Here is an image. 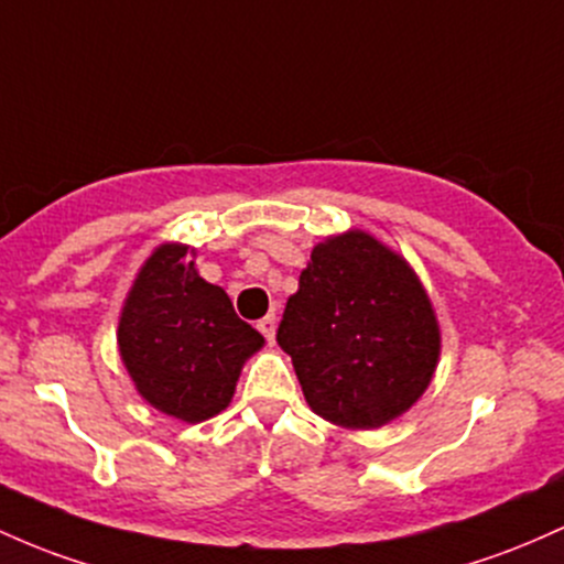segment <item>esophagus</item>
Returning a JSON list of instances; mask_svg holds the SVG:
<instances>
[{
  "mask_svg": "<svg viewBox=\"0 0 564 564\" xmlns=\"http://www.w3.org/2000/svg\"><path fill=\"white\" fill-rule=\"evenodd\" d=\"M258 330L263 333V338L269 340V344H274V333H276V319H274V314L263 316V319L258 322Z\"/></svg>",
  "mask_w": 564,
  "mask_h": 564,
  "instance_id": "34e87169",
  "label": "esophagus"
}]
</instances>
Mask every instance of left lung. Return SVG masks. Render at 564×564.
Segmentation results:
<instances>
[{
  "mask_svg": "<svg viewBox=\"0 0 564 564\" xmlns=\"http://www.w3.org/2000/svg\"><path fill=\"white\" fill-rule=\"evenodd\" d=\"M276 344L293 359L308 408L344 429L400 419L440 362V325L421 280L359 229L312 250Z\"/></svg>",
  "mask_w": 564,
  "mask_h": 564,
  "instance_id": "8db88e82",
  "label": "left lung"
}]
</instances>
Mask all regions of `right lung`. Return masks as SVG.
Listing matches in <instances>:
<instances>
[{
  "mask_svg": "<svg viewBox=\"0 0 564 564\" xmlns=\"http://www.w3.org/2000/svg\"><path fill=\"white\" fill-rule=\"evenodd\" d=\"M186 245H160L141 265L119 316V354L138 394L164 415L199 423L229 408L245 359L263 335L205 282Z\"/></svg>",
  "mask_w": 564,
  "mask_h": 564,
  "instance_id": "add662e5",
  "label": "right lung"
}]
</instances>
